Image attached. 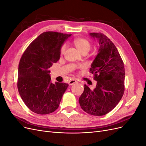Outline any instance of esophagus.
Returning <instances> with one entry per match:
<instances>
[{"label":"esophagus","instance_id":"1","mask_svg":"<svg viewBox=\"0 0 146 146\" xmlns=\"http://www.w3.org/2000/svg\"><path fill=\"white\" fill-rule=\"evenodd\" d=\"M77 83V81L76 80H70L69 82V85H74V84H75V83Z\"/></svg>","mask_w":146,"mask_h":146}]
</instances>
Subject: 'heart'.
I'll list each match as a JSON object with an SVG mask.
<instances>
[{
  "label": "heart",
  "mask_w": 146,
  "mask_h": 146,
  "mask_svg": "<svg viewBox=\"0 0 146 146\" xmlns=\"http://www.w3.org/2000/svg\"><path fill=\"white\" fill-rule=\"evenodd\" d=\"M74 45L76 46L78 51L81 54L83 52H88L91 49V44L88 40L83 38H77L74 41ZM66 49V45L63 44L60 48L61 55H63Z\"/></svg>",
  "instance_id": "heart-1"
}]
</instances>
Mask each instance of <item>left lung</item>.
<instances>
[{"label":"left lung","instance_id":"obj_1","mask_svg":"<svg viewBox=\"0 0 146 146\" xmlns=\"http://www.w3.org/2000/svg\"><path fill=\"white\" fill-rule=\"evenodd\" d=\"M99 42V50L91 64L90 71L97 81L91 90L85 85L78 101L84 111L94 116H103L116 107L124 92L125 69L120 54L111 41L101 33H90Z\"/></svg>","mask_w":146,"mask_h":146}]
</instances>
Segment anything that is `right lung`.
Returning <instances> with one entry per match:
<instances>
[{
	"label": "right lung",
	"instance_id": "obj_1",
	"mask_svg": "<svg viewBox=\"0 0 146 146\" xmlns=\"http://www.w3.org/2000/svg\"><path fill=\"white\" fill-rule=\"evenodd\" d=\"M71 35L46 32L30 44L20 60L17 89L33 112L47 114L58 108L68 84L52 83L50 70L60 58V48Z\"/></svg>",
	"mask_w": 146,
	"mask_h": 146
}]
</instances>
